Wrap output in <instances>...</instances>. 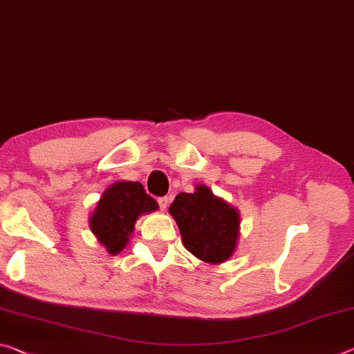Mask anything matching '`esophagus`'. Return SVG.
Returning a JSON list of instances; mask_svg holds the SVG:
<instances>
[{
	"label": "esophagus",
	"mask_w": 354,
	"mask_h": 354,
	"mask_svg": "<svg viewBox=\"0 0 354 354\" xmlns=\"http://www.w3.org/2000/svg\"><path fill=\"white\" fill-rule=\"evenodd\" d=\"M157 203H159L162 211H165L167 207H168V205H170V197H160L159 200H157Z\"/></svg>",
	"instance_id": "1"
}]
</instances>
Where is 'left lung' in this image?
<instances>
[{"mask_svg":"<svg viewBox=\"0 0 354 354\" xmlns=\"http://www.w3.org/2000/svg\"><path fill=\"white\" fill-rule=\"evenodd\" d=\"M168 212L178 223L184 248L201 261L218 265L233 255L239 238V212L209 187L198 184L192 194H178Z\"/></svg>","mask_w":354,"mask_h":354,"instance_id":"8db88e82","label":"left lung"}]
</instances>
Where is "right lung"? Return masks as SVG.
<instances>
[{
	"label": "right lung",
	"mask_w": 354,
	"mask_h": 354,
	"mask_svg": "<svg viewBox=\"0 0 354 354\" xmlns=\"http://www.w3.org/2000/svg\"><path fill=\"white\" fill-rule=\"evenodd\" d=\"M159 205L138 181H118L105 190L89 217V228L111 255H118L132 236L137 218Z\"/></svg>",
	"instance_id": "obj_1"
}]
</instances>
